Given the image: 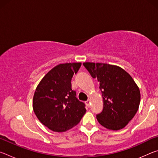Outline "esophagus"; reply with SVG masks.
<instances>
[{"instance_id":"1","label":"esophagus","mask_w":158,"mask_h":158,"mask_svg":"<svg viewBox=\"0 0 158 158\" xmlns=\"http://www.w3.org/2000/svg\"><path fill=\"white\" fill-rule=\"evenodd\" d=\"M90 100H87L86 102H85V104H86V105L89 106H90Z\"/></svg>"}]
</instances>
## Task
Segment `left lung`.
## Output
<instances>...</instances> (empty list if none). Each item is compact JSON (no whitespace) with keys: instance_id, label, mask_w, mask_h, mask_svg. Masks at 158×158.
I'll list each match as a JSON object with an SVG mask.
<instances>
[{"instance_id":"obj_1","label":"left lung","mask_w":158,"mask_h":158,"mask_svg":"<svg viewBox=\"0 0 158 158\" xmlns=\"http://www.w3.org/2000/svg\"><path fill=\"white\" fill-rule=\"evenodd\" d=\"M93 78L100 82L103 110L96 116L101 125L119 130L129 123L140 104V90L132 77L121 67L101 63H84Z\"/></svg>"}]
</instances>
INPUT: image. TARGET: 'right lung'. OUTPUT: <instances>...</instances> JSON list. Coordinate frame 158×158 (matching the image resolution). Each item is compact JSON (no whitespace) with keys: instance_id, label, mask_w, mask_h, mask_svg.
I'll return each instance as SVG.
<instances>
[{"instance_id":"add662e5","label":"right lung","mask_w":158,"mask_h":158,"mask_svg":"<svg viewBox=\"0 0 158 158\" xmlns=\"http://www.w3.org/2000/svg\"><path fill=\"white\" fill-rule=\"evenodd\" d=\"M81 63L59 64L45 74L35 91L33 109L40 121L49 130L63 132L81 121L86 109L72 90L71 80Z\"/></svg>"}]
</instances>
